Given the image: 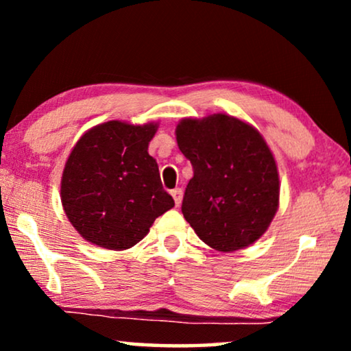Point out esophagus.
I'll return each instance as SVG.
<instances>
[{
	"instance_id": "esophagus-1",
	"label": "esophagus",
	"mask_w": 351,
	"mask_h": 351,
	"mask_svg": "<svg viewBox=\"0 0 351 351\" xmlns=\"http://www.w3.org/2000/svg\"><path fill=\"white\" fill-rule=\"evenodd\" d=\"M171 195H172V198H174V201H176V206H180V203H182V195H184V191H182V189L171 190Z\"/></svg>"
}]
</instances>
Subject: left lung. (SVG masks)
<instances>
[{
  "mask_svg": "<svg viewBox=\"0 0 351 351\" xmlns=\"http://www.w3.org/2000/svg\"><path fill=\"white\" fill-rule=\"evenodd\" d=\"M177 145L193 166L182 214L201 241L233 252L256 243L280 204L273 153L251 124L225 113L184 118Z\"/></svg>",
  "mask_w": 351,
  "mask_h": 351,
  "instance_id": "obj_1",
  "label": "left lung"
}]
</instances>
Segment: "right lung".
Wrapping results in <instances>:
<instances>
[{"label":"right lung","instance_id":"add662e5","mask_svg":"<svg viewBox=\"0 0 351 351\" xmlns=\"http://www.w3.org/2000/svg\"><path fill=\"white\" fill-rule=\"evenodd\" d=\"M158 124L107 121L86 131L65 162L60 199L86 241L110 251L137 244L174 208L148 143Z\"/></svg>","mask_w":351,"mask_h":351}]
</instances>
